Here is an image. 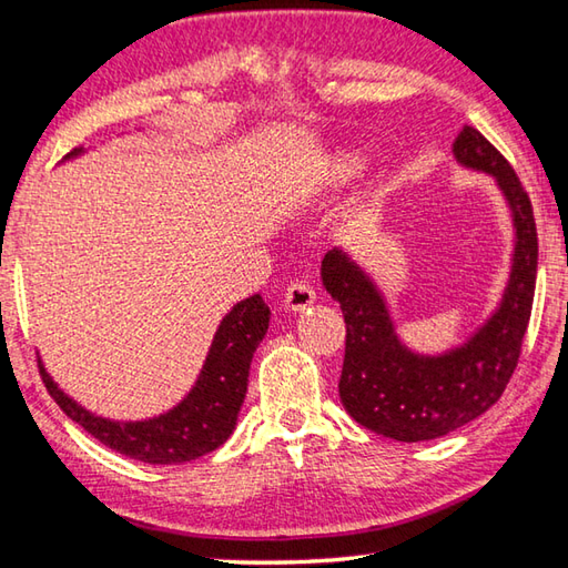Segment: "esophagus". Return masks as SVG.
<instances>
[{
	"mask_svg": "<svg viewBox=\"0 0 568 568\" xmlns=\"http://www.w3.org/2000/svg\"><path fill=\"white\" fill-rule=\"evenodd\" d=\"M314 301H316L314 288H311L306 282H294L284 294V308L292 311V314H298V311H306Z\"/></svg>",
	"mask_w": 568,
	"mask_h": 568,
	"instance_id": "34e87169",
	"label": "esophagus"
}]
</instances>
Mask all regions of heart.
Returning <instances> with one entry per match:
<instances>
[{
	"mask_svg": "<svg viewBox=\"0 0 568 568\" xmlns=\"http://www.w3.org/2000/svg\"><path fill=\"white\" fill-rule=\"evenodd\" d=\"M365 166V156L361 149H351V146H341L333 149V152L323 159L321 166V183L323 189L335 191L348 186V183L363 171Z\"/></svg>",
	"mask_w": 568,
	"mask_h": 568,
	"instance_id": "b5f03b06",
	"label": "heart"
}]
</instances>
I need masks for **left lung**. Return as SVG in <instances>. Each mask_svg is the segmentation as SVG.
<instances>
[{"label":"left lung","instance_id":"8db88e82","mask_svg":"<svg viewBox=\"0 0 568 568\" xmlns=\"http://www.w3.org/2000/svg\"><path fill=\"white\" fill-rule=\"evenodd\" d=\"M463 169L488 173L510 207L515 245L500 304L466 343L438 355L402 343L385 294L361 262L333 247L321 262L345 318L341 402L357 424L404 444L432 442L488 412L510 382L537 284V227L529 195L505 156L473 126L454 142Z\"/></svg>","mask_w":568,"mask_h":568}]
</instances>
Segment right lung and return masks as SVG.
Returning <instances> with one entry per match:
<instances>
[{
  "mask_svg": "<svg viewBox=\"0 0 568 568\" xmlns=\"http://www.w3.org/2000/svg\"><path fill=\"white\" fill-rule=\"evenodd\" d=\"M83 154L78 149L68 159ZM270 328V306L260 294L240 301L227 311L213 335L211 351L199 379L176 407L142 422H112L105 416L88 412L68 397L45 373L41 363V377L45 389L58 407L71 416L75 424L95 436L100 444L118 450L134 460L152 466H171L211 454L223 446L235 432L237 414L247 395V377L252 355Z\"/></svg>",
  "mask_w": 568,
  "mask_h": 568,
  "instance_id": "add662e5",
  "label": "right lung"
}]
</instances>
